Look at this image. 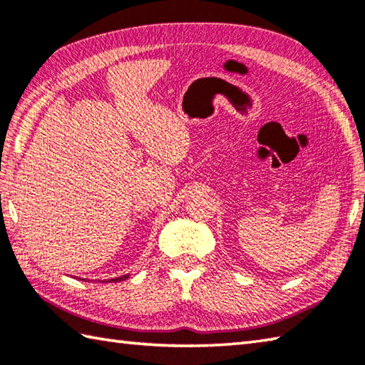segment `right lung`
Masks as SVG:
<instances>
[{
    "label": "right lung",
    "mask_w": 365,
    "mask_h": 365,
    "mask_svg": "<svg viewBox=\"0 0 365 365\" xmlns=\"http://www.w3.org/2000/svg\"><path fill=\"white\" fill-rule=\"evenodd\" d=\"M125 278H128V275H125V277H118V278H112L110 282L115 283V282H121V280H125Z\"/></svg>",
    "instance_id": "right-lung-1"
}]
</instances>
